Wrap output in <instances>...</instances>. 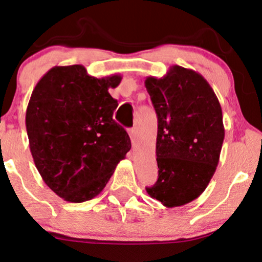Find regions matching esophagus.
Returning <instances> with one entry per match:
<instances>
[{
	"instance_id": "34e87169",
	"label": "esophagus",
	"mask_w": 262,
	"mask_h": 262,
	"mask_svg": "<svg viewBox=\"0 0 262 262\" xmlns=\"http://www.w3.org/2000/svg\"><path fill=\"white\" fill-rule=\"evenodd\" d=\"M128 134H129V137H130V140H132V142H133V144H134L135 135H137V130H135V128H130V129H128Z\"/></svg>"
}]
</instances>
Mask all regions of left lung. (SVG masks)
<instances>
[{
	"label": "left lung",
	"instance_id": "obj_1",
	"mask_svg": "<svg viewBox=\"0 0 262 262\" xmlns=\"http://www.w3.org/2000/svg\"><path fill=\"white\" fill-rule=\"evenodd\" d=\"M145 86L158 116L156 155L158 181L146 188L165 207L183 206L206 189L224 141L222 106L198 72L172 66Z\"/></svg>",
	"mask_w": 262,
	"mask_h": 262
}]
</instances>
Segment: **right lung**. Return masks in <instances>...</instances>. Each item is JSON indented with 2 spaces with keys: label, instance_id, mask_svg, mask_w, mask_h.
<instances>
[{
  "label": "right lung",
  "instance_id": "add662e5",
  "mask_svg": "<svg viewBox=\"0 0 262 262\" xmlns=\"http://www.w3.org/2000/svg\"><path fill=\"white\" fill-rule=\"evenodd\" d=\"M122 76L97 79L81 64L56 66L34 87L26 110L33 162L50 189L66 201H89L104 189L130 149L114 121L109 89Z\"/></svg>",
  "mask_w": 262,
  "mask_h": 262
}]
</instances>
